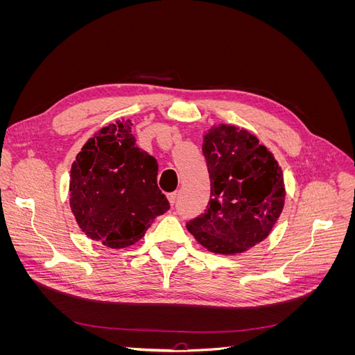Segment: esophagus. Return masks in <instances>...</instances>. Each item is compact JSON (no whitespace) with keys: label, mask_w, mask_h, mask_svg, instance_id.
Returning <instances> with one entry per match:
<instances>
[{"label":"esophagus","mask_w":355,"mask_h":355,"mask_svg":"<svg viewBox=\"0 0 355 355\" xmlns=\"http://www.w3.org/2000/svg\"><path fill=\"white\" fill-rule=\"evenodd\" d=\"M167 198H168L171 206H173V204L176 202V198H178V192H170V194H167Z\"/></svg>","instance_id":"obj_1"}]
</instances>
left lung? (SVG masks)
I'll return each mask as SVG.
<instances>
[{
	"mask_svg": "<svg viewBox=\"0 0 355 355\" xmlns=\"http://www.w3.org/2000/svg\"><path fill=\"white\" fill-rule=\"evenodd\" d=\"M202 154L211 198L187 228L213 253H243L263 241L280 218L286 198L282 167L256 136L228 124L210 128Z\"/></svg>",
	"mask_w": 355,
	"mask_h": 355,
	"instance_id": "obj_1",
	"label": "left lung"
}]
</instances>
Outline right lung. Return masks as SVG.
Instances as JSON below:
<instances>
[{
    "mask_svg": "<svg viewBox=\"0 0 355 355\" xmlns=\"http://www.w3.org/2000/svg\"><path fill=\"white\" fill-rule=\"evenodd\" d=\"M132 121L106 125L71 167L69 204L81 231L111 249L135 244L170 204L157 185V159L136 146Z\"/></svg>",
    "mask_w": 355,
    "mask_h": 355,
    "instance_id": "obj_1",
    "label": "right lung"
}]
</instances>
